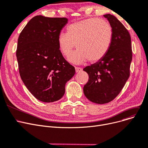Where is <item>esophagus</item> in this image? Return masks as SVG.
<instances>
[{"instance_id": "1", "label": "esophagus", "mask_w": 148, "mask_h": 148, "mask_svg": "<svg viewBox=\"0 0 148 148\" xmlns=\"http://www.w3.org/2000/svg\"><path fill=\"white\" fill-rule=\"evenodd\" d=\"M75 72L76 73H79V72H80L82 71V68H80V67H75Z\"/></svg>"}]
</instances>
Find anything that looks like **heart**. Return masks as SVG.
I'll return each instance as SVG.
<instances>
[{
	"label": "heart",
	"mask_w": 148,
	"mask_h": 148,
	"mask_svg": "<svg viewBox=\"0 0 148 148\" xmlns=\"http://www.w3.org/2000/svg\"><path fill=\"white\" fill-rule=\"evenodd\" d=\"M58 44L62 53L69 56L76 47L78 50L71 54L68 60L74 63L87 61L95 62L107 54L112 40V29L106 21L99 18L85 19L71 24L68 33H61Z\"/></svg>",
	"instance_id": "b5f03b06"
}]
</instances>
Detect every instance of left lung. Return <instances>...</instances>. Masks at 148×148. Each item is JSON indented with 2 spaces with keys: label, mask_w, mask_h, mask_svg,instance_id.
Returning a JSON list of instances; mask_svg holds the SVG:
<instances>
[{
  "label": "left lung",
  "mask_w": 148,
  "mask_h": 148,
  "mask_svg": "<svg viewBox=\"0 0 148 148\" xmlns=\"http://www.w3.org/2000/svg\"><path fill=\"white\" fill-rule=\"evenodd\" d=\"M103 16L112 29L110 48L102 59L83 69L89 75L83 92L89 100L97 104L107 103L119 94L130 77L132 58L129 32L114 16Z\"/></svg>",
  "instance_id": "obj_1"
}]
</instances>
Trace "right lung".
<instances>
[{
	"label": "right lung",
	"instance_id": "obj_1",
	"mask_svg": "<svg viewBox=\"0 0 148 148\" xmlns=\"http://www.w3.org/2000/svg\"><path fill=\"white\" fill-rule=\"evenodd\" d=\"M67 23L65 17L36 16L18 38L16 57L21 77L29 92L43 102L60 100L66 83L75 73L62 56L57 40Z\"/></svg>",
	"mask_w": 148,
	"mask_h": 148
}]
</instances>
